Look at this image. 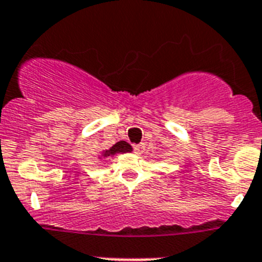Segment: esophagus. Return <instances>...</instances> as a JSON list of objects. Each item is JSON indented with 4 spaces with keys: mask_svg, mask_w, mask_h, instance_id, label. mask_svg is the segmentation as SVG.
Listing matches in <instances>:
<instances>
[{
    "mask_svg": "<svg viewBox=\"0 0 262 262\" xmlns=\"http://www.w3.org/2000/svg\"><path fill=\"white\" fill-rule=\"evenodd\" d=\"M144 144H136V145H134V151H135V154L136 155H142L143 152H144Z\"/></svg>",
    "mask_w": 262,
    "mask_h": 262,
    "instance_id": "34e87169",
    "label": "esophagus"
}]
</instances>
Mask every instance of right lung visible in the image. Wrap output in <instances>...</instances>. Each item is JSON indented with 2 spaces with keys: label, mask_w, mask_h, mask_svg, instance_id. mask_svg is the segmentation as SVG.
Masks as SVG:
<instances>
[{
  "label": "right lung",
  "mask_w": 262,
  "mask_h": 262,
  "mask_svg": "<svg viewBox=\"0 0 262 262\" xmlns=\"http://www.w3.org/2000/svg\"><path fill=\"white\" fill-rule=\"evenodd\" d=\"M133 151V147L128 144L127 142L124 140H120V142L115 143L114 145L108 149H105V151L101 154V156L98 159H106V157H113L114 155L117 154H127V152H131Z\"/></svg>",
  "instance_id": "obj_1"
}]
</instances>
